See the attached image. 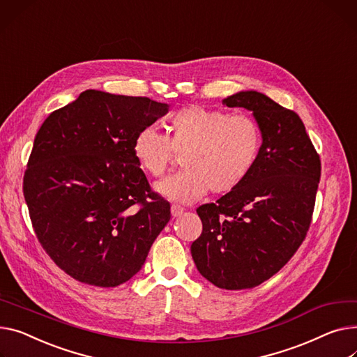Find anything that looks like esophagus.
<instances>
[{
  "instance_id": "34e87169",
  "label": "esophagus",
  "mask_w": 357,
  "mask_h": 357,
  "mask_svg": "<svg viewBox=\"0 0 357 357\" xmlns=\"http://www.w3.org/2000/svg\"><path fill=\"white\" fill-rule=\"evenodd\" d=\"M171 212H172V215L174 217H181L182 215V213H183V208L181 206V205H172L171 206Z\"/></svg>"
}]
</instances>
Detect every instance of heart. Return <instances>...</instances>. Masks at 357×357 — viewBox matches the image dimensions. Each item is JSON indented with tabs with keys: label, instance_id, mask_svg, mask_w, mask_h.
<instances>
[{
	"label": "heart",
	"instance_id": "b5f03b06",
	"mask_svg": "<svg viewBox=\"0 0 357 357\" xmlns=\"http://www.w3.org/2000/svg\"><path fill=\"white\" fill-rule=\"evenodd\" d=\"M169 135L142 129L133 140L139 168L153 178L168 172L175 155L183 172L156 185L172 201L189 204L213 194H228L254 171L263 148V130L248 114H229L204 106H188L169 119Z\"/></svg>",
	"mask_w": 357,
	"mask_h": 357
}]
</instances>
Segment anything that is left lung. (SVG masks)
<instances>
[{
	"instance_id": "1",
	"label": "left lung",
	"mask_w": 357,
	"mask_h": 357,
	"mask_svg": "<svg viewBox=\"0 0 357 357\" xmlns=\"http://www.w3.org/2000/svg\"><path fill=\"white\" fill-rule=\"evenodd\" d=\"M222 105L252 112L263 130V148L241 186L197 209L202 234L191 254L213 286L244 290L271 278L303 244L321 162L294 110L252 90L232 94Z\"/></svg>"
}]
</instances>
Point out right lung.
Instances as JSON below:
<instances>
[{"label": "right lung", "instance_id": "obj_1", "mask_svg": "<svg viewBox=\"0 0 357 357\" xmlns=\"http://www.w3.org/2000/svg\"><path fill=\"white\" fill-rule=\"evenodd\" d=\"M168 105L86 90L38 129L24 174L36 236L75 280L116 287L144 266L171 205L133 156L136 135Z\"/></svg>", "mask_w": 357, "mask_h": 357}]
</instances>
